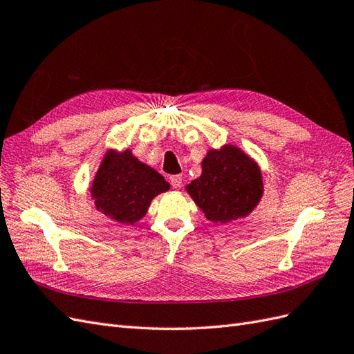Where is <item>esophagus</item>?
<instances>
[{
  "mask_svg": "<svg viewBox=\"0 0 354 354\" xmlns=\"http://www.w3.org/2000/svg\"><path fill=\"white\" fill-rule=\"evenodd\" d=\"M169 181H171V186H173L174 189H178V187H181V183H183V178L177 174V176H171Z\"/></svg>",
  "mask_w": 354,
  "mask_h": 354,
  "instance_id": "34e87169",
  "label": "esophagus"
}]
</instances>
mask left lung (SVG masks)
<instances>
[{
	"label": "left lung",
	"instance_id": "1",
	"mask_svg": "<svg viewBox=\"0 0 354 354\" xmlns=\"http://www.w3.org/2000/svg\"><path fill=\"white\" fill-rule=\"evenodd\" d=\"M202 174L186 192L212 223L227 224L248 217L259 205L264 185L260 165L241 147L223 145L202 159Z\"/></svg>",
	"mask_w": 354,
	"mask_h": 354
}]
</instances>
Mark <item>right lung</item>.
I'll return each mask as SVG.
<instances>
[{"label": "right lung", "instance_id": "1", "mask_svg": "<svg viewBox=\"0 0 354 354\" xmlns=\"http://www.w3.org/2000/svg\"><path fill=\"white\" fill-rule=\"evenodd\" d=\"M168 190V181L156 169L138 160L130 149L106 151L90 183L95 209L127 226L142 220L153 198Z\"/></svg>", "mask_w": 354, "mask_h": 354}]
</instances>
